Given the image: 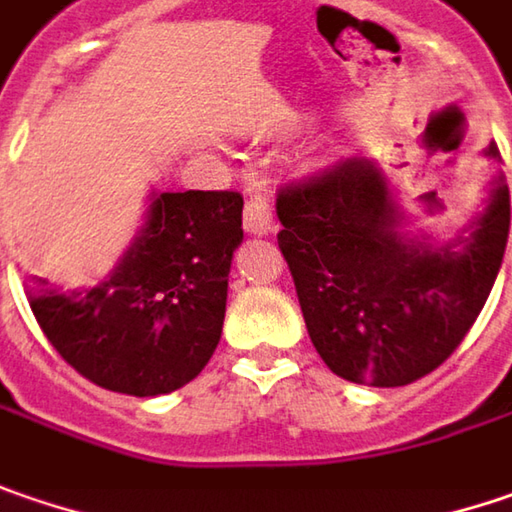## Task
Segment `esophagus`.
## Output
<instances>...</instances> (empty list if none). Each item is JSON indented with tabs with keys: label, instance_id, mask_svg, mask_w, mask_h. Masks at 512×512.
<instances>
[{
	"label": "esophagus",
	"instance_id": "esophagus-1",
	"mask_svg": "<svg viewBox=\"0 0 512 512\" xmlns=\"http://www.w3.org/2000/svg\"><path fill=\"white\" fill-rule=\"evenodd\" d=\"M244 230L253 236H268L273 230V204L265 195H250L244 204Z\"/></svg>",
	"mask_w": 512,
	"mask_h": 512
}]
</instances>
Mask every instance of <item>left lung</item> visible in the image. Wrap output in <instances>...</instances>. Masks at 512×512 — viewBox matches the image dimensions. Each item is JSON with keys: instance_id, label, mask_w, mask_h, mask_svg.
Returning <instances> with one entry per match:
<instances>
[{"instance_id": "left-lung-1", "label": "left lung", "mask_w": 512, "mask_h": 512, "mask_svg": "<svg viewBox=\"0 0 512 512\" xmlns=\"http://www.w3.org/2000/svg\"><path fill=\"white\" fill-rule=\"evenodd\" d=\"M484 155L501 161L496 143ZM276 216L317 354L343 380L389 389L438 369L473 328L504 259L510 190L499 175L470 236L432 244L403 233L386 175L351 158L282 187Z\"/></svg>"}]
</instances>
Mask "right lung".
I'll use <instances>...</instances> for the list:
<instances>
[{"label":"right lung","instance_id":"add662e5","mask_svg":"<svg viewBox=\"0 0 512 512\" xmlns=\"http://www.w3.org/2000/svg\"><path fill=\"white\" fill-rule=\"evenodd\" d=\"M242 207L230 190L152 192L138 239L100 285L60 294L25 279L48 343L109 392L155 397L187 386L221 340Z\"/></svg>","mask_w":512,"mask_h":512}]
</instances>
